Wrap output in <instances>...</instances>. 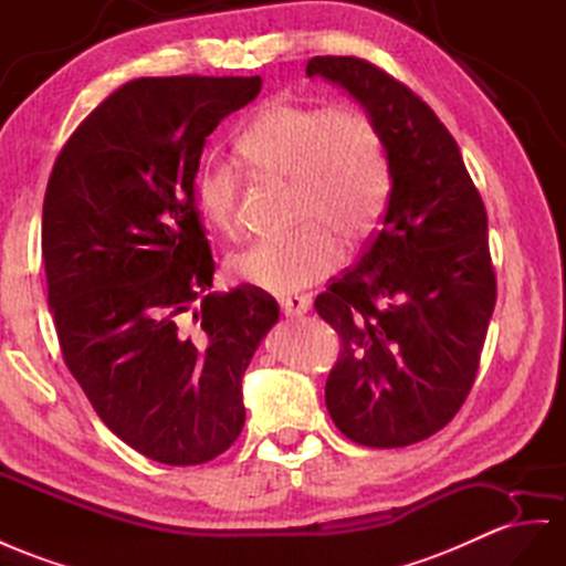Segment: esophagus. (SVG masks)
Returning a JSON list of instances; mask_svg holds the SVG:
<instances>
[{
    "mask_svg": "<svg viewBox=\"0 0 566 566\" xmlns=\"http://www.w3.org/2000/svg\"><path fill=\"white\" fill-rule=\"evenodd\" d=\"M280 306H282V313H284L286 317L306 315V313L311 311V296H306V294L282 296V298H280Z\"/></svg>",
    "mask_w": 566,
    "mask_h": 566,
    "instance_id": "1",
    "label": "esophagus"
}]
</instances>
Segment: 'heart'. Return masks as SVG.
Wrapping results in <instances>:
<instances>
[{
    "mask_svg": "<svg viewBox=\"0 0 566 566\" xmlns=\"http://www.w3.org/2000/svg\"><path fill=\"white\" fill-rule=\"evenodd\" d=\"M245 165L292 181V214L301 224L284 239L258 241L229 260V274L270 294H289L335 272L346 243L370 237L389 196V165L375 124L358 109L270 103L239 138ZM239 171L208 157L196 171L198 212L224 237L239 229Z\"/></svg>",
    "mask_w": 566,
    "mask_h": 566,
    "instance_id": "b5f03b06",
    "label": "heart"
}]
</instances>
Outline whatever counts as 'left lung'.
I'll list each match as a JSON object with an SVG mask.
<instances>
[{
  "mask_svg": "<svg viewBox=\"0 0 566 566\" xmlns=\"http://www.w3.org/2000/svg\"><path fill=\"white\" fill-rule=\"evenodd\" d=\"M380 132L389 165L382 227L315 298L339 332L327 411L366 447H407L452 421L473 385L497 282L488 214L459 145L407 85L356 56H313Z\"/></svg>",
  "mask_w": 566,
  "mask_h": 566,
  "instance_id": "left-lung-1",
  "label": "left lung"
}]
</instances>
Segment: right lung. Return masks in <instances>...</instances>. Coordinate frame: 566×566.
I'll return each mask as SVG.
<instances>
[{
    "label": "right lung",
    "instance_id": "right-lung-1",
    "mask_svg": "<svg viewBox=\"0 0 566 566\" xmlns=\"http://www.w3.org/2000/svg\"><path fill=\"white\" fill-rule=\"evenodd\" d=\"M260 85H122L69 138L42 202L48 303L66 366L119 440L169 467L206 463L239 438L241 378L280 321L263 292H212L193 198L206 138Z\"/></svg>",
    "mask_w": 566,
    "mask_h": 566
}]
</instances>
